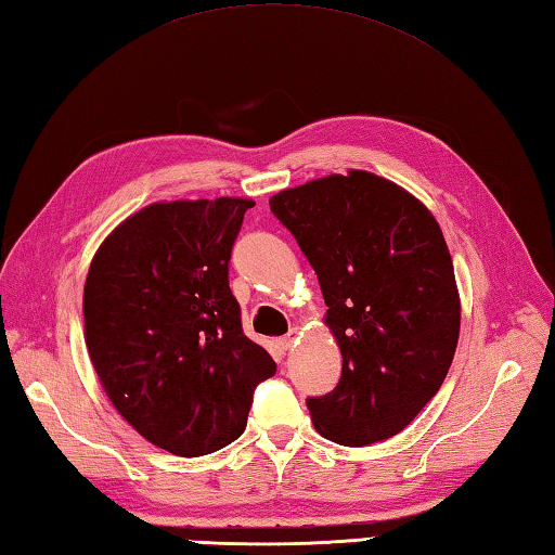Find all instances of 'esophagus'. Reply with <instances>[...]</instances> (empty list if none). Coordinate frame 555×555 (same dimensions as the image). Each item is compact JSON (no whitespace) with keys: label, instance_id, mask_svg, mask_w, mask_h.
Segmentation results:
<instances>
[{"label":"esophagus","instance_id":"1","mask_svg":"<svg viewBox=\"0 0 555 555\" xmlns=\"http://www.w3.org/2000/svg\"><path fill=\"white\" fill-rule=\"evenodd\" d=\"M294 339H297V330H292L289 335L280 337V339H278V349H280V351H287V349L292 347V344H294Z\"/></svg>","mask_w":555,"mask_h":555}]
</instances>
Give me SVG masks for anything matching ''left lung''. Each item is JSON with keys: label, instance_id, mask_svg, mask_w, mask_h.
Here are the masks:
<instances>
[{"label": "left lung", "instance_id": "1", "mask_svg": "<svg viewBox=\"0 0 555 555\" xmlns=\"http://www.w3.org/2000/svg\"><path fill=\"white\" fill-rule=\"evenodd\" d=\"M327 306L341 377L306 399L315 429L344 447L399 435L444 382L461 299L441 228L413 194L367 170L270 196Z\"/></svg>", "mask_w": 555, "mask_h": 555}]
</instances>
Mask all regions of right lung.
Listing matches in <instances>:
<instances>
[{
	"label": "right lung",
	"instance_id": "right-lung-1",
	"mask_svg": "<svg viewBox=\"0 0 555 555\" xmlns=\"http://www.w3.org/2000/svg\"><path fill=\"white\" fill-rule=\"evenodd\" d=\"M251 199L162 202L96 249L85 280V344L114 409L182 459L246 427L254 389L275 375L242 332L228 266Z\"/></svg>",
	"mask_w": 555,
	"mask_h": 555
}]
</instances>
